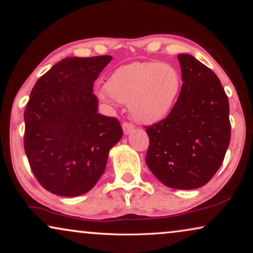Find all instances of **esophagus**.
<instances>
[{"instance_id":"esophagus-1","label":"esophagus","mask_w":253,"mask_h":253,"mask_svg":"<svg viewBox=\"0 0 253 253\" xmlns=\"http://www.w3.org/2000/svg\"><path fill=\"white\" fill-rule=\"evenodd\" d=\"M123 129H124V133H125V134H129L130 131L134 129V126L131 125L130 123L124 122V123H123Z\"/></svg>"}]
</instances>
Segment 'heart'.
I'll list each match as a JSON object with an SVG mask.
<instances>
[{
	"instance_id": "obj_1",
	"label": "heart",
	"mask_w": 253,
	"mask_h": 253,
	"mask_svg": "<svg viewBox=\"0 0 253 253\" xmlns=\"http://www.w3.org/2000/svg\"><path fill=\"white\" fill-rule=\"evenodd\" d=\"M181 76L175 67L162 62H135L118 67L99 91L104 101L128 104L137 123L154 125L172 111L181 89Z\"/></svg>"
}]
</instances>
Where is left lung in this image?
Here are the masks:
<instances>
[{
    "mask_svg": "<svg viewBox=\"0 0 253 253\" xmlns=\"http://www.w3.org/2000/svg\"><path fill=\"white\" fill-rule=\"evenodd\" d=\"M182 87L165 119L147 126L145 162L173 189L204 186L220 169L230 141L229 102L219 78L195 57L177 55Z\"/></svg>",
    "mask_w": 253,
    "mask_h": 253,
    "instance_id": "8db88e82",
    "label": "left lung"
}]
</instances>
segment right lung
Segmentation results:
<instances>
[{
	"instance_id": "1",
	"label": "right lung",
	"mask_w": 253,
	"mask_h": 253,
	"mask_svg": "<svg viewBox=\"0 0 253 253\" xmlns=\"http://www.w3.org/2000/svg\"><path fill=\"white\" fill-rule=\"evenodd\" d=\"M111 56L67 57L37 81L24 112V148L45 190L76 197L104 172L110 149L123 136L119 120L97 113L94 81Z\"/></svg>"
}]
</instances>
